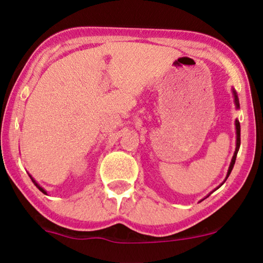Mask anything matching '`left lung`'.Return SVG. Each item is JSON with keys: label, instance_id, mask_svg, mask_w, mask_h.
Returning <instances> with one entry per match:
<instances>
[{"label": "left lung", "instance_id": "obj_1", "mask_svg": "<svg viewBox=\"0 0 263 263\" xmlns=\"http://www.w3.org/2000/svg\"><path fill=\"white\" fill-rule=\"evenodd\" d=\"M233 95H234L235 105H237V108H239V100H238L237 92H235L234 90H233ZM235 128H237V148H235V152H234V155H233V158H232V161H231L229 172H228V176H226V179H228L229 175L231 174V172H232L233 166H234V162H235V158H237L238 149H239V147H240V123H239V121H235Z\"/></svg>", "mask_w": 263, "mask_h": 263}]
</instances>
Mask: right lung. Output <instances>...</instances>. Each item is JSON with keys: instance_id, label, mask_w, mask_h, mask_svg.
Masks as SVG:
<instances>
[{"instance_id": "right-lung-1", "label": "right lung", "mask_w": 263, "mask_h": 263, "mask_svg": "<svg viewBox=\"0 0 263 263\" xmlns=\"http://www.w3.org/2000/svg\"><path fill=\"white\" fill-rule=\"evenodd\" d=\"M30 179H31V180H32V182H33V183H34V185H35V186H37V188H38L39 190H41V191H42V193H44V194H46V191H45V190H44V189L42 188V186H41V185H39V184L37 183V182H35V181H34V180L32 179V176H31V175H30Z\"/></svg>"}]
</instances>
